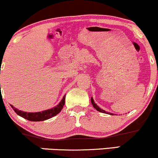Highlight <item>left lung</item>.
Segmentation results:
<instances>
[{
    "label": "left lung",
    "mask_w": 158,
    "mask_h": 158,
    "mask_svg": "<svg viewBox=\"0 0 158 158\" xmlns=\"http://www.w3.org/2000/svg\"><path fill=\"white\" fill-rule=\"evenodd\" d=\"M90 101H91V103H92V105H93L94 108H95V109H97V110H98V111H99V112H102V113H105V114H110V115H114V114H111V113H108V112H106V110H102V108H99V107L96 104L95 102H94V99H93V97H91V99H90Z\"/></svg>",
    "instance_id": "left-lung-1"
}]
</instances>
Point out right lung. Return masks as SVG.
Returning <instances> with one entry per match:
<instances>
[{
    "label": "right lung",
    "instance_id": "obj_1",
    "mask_svg": "<svg viewBox=\"0 0 158 158\" xmlns=\"http://www.w3.org/2000/svg\"><path fill=\"white\" fill-rule=\"evenodd\" d=\"M65 95L63 97V99H61V102L59 103V105H57L54 108H50V109H48L43 110V111L40 112H34V113H31V112H25L22 111V110H20L17 108H15V107H13L12 105H10L11 107L12 108V109L15 110V112L18 115H19L20 117H23V118L27 119V120L30 121H34V122H39V121H44L46 119H48L51 117H54V116L57 115L59 112L61 111L62 108L64 106L65 102Z\"/></svg>",
    "mask_w": 158,
    "mask_h": 158
}]
</instances>
